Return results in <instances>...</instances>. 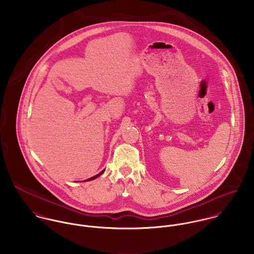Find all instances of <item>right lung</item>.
<instances>
[{
    "instance_id": "1",
    "label": "right lung",
    "mask_w": 254,
    "mask_h": 254,
    "mask_svg": "<svg viewBox=\"0 0 254 254\" xmlns=\"http://www.w3.org/2000/svg\"><path fill=\"white\" fill-rule=\"evenodd\" d=\"M104 172H105V170H104V171H102V172H101V173H99V174H98V175H96V176H94V177H92V178H90V179H88V180H86V181H90V180H94V179H96V178H98V177H99V176H101V175H102V174H103V173H104Z\"/></svg>"
}]
</instances>
